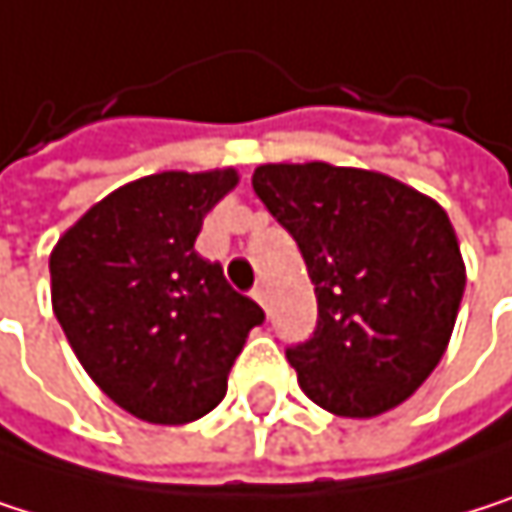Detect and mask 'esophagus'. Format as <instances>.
Segmentation results:
<instances>
[{
	"mask_svg": "<svg viewBox=\"0 0 512 512\" xmlns=\"http://www.w3.org/2000/svg\"><path fill=\"white\" fill-rule=\"evenodd\" d=\"M251 297L258 300V303H261V306H264V309L270 312V291H267L264 285H258V288H254V291H251Z\"/></svg>",
	"mask_w": 512,
	"mask_h": 512,
	"instance_id": "esophagus-1",
	"label": "esophagus"
}]
</instances>
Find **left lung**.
Here are the masks:
<instances>
[{
	"label": "left lung",
	"mask_w": 512,
	"mask_h": 512,
	"mask_svg": "<svg viewBox=\"0 0 512 512\" xmlns=\"http://www.w3.org/2000/svg\"><path fill=\"white\" fill-rule=\"evenodd\" d=\"M251 188L315 285V333L285 351L303 393L339 417L405 402L444 357L465 294L447 212L399 179L324 161L264 164Z\"/></svg>",
	"instance_id": "1"
}]
</instances>
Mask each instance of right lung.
Returning a JSON list of instances; mask_svg holds the SVG:
<instances>
[{
  "label": "right lung",
  "instance_id": "1",
  "mask_svg": "<svg viewBox=\"0 0 512 512\" xmlns=\"http://www.w3.org/2000/svg\"><path fill=\"white\" fill-rule=\"evenodd\" d=\"M233 170L152 173L95 203L53 248V312L89 378L128 414L179 426L209 414L264 309L194 251Z\"/></svg>",
  "mask_w": 512,
  "mask_h": 512
}]
</instances>
